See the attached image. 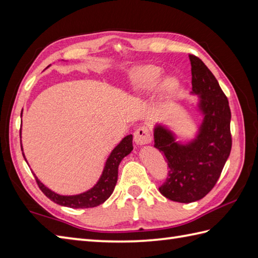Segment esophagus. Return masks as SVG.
<instances>
[{
  "mask_svg": "<svg viewBox=\"0 0 258 258\" xmlns=\"http://www.w3.org/2000/svg\"><path fill=\"white\" fill-rule=\"evenodd\" d=\"M152 138L150 134V131L145 126H142L139 130L135 131L134 133V142L138 146H144L146 144L151 143Z\"/></svg>",
  "mask_w": 258,
  "mask_h": 258,
  "instance_id": "34e87169",
  "label": "esophagus"
}]
</instances>
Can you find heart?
I'll return each mask as SVG.
<instances>
[{
  "label": "heart",
  "instance_id": "b5f03b06",
  "mask_svg": "<svg viewBox=\"0 0 258 258\" xmlns=\"http://www.w3.org/2000/svg\"><path fill=\"white\" fill-rule=\"evenodd\" d=\"M163 70L155 65H142L133 70L131 74V87L135 95H147L154 92L160 84ZM179 80L175 76H167L160 84V91L165 98H171L179 89Z\"/></svg>",
  "mask_w": 258,
  "mask_h": 258
}]
</instances>
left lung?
<instances>
[{
    "instance_id": "8db88e82",
    "label": "left lung",
    "mask_w": 258,
    "mask_h": 258,
    "mask_svg": "<svg viewBox=\"0 0 258 258\" xmlns=\"http://www.w3.org/2000/svg\"><path fill=\"white\" fill-rule=\"evenodd\" d=\"M191 95H197L196 111L202 115L193 139L177 141L169 126L156 123L154 147L166 157L169 175L160 191L166 199L191 203L208 194L223 171L232 149L231 109L215 76L202 59L189 55Z\"/></svg>"
}]
</instances>
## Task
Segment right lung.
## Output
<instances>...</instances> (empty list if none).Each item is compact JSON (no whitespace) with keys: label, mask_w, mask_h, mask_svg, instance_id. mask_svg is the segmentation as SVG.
I'll list each match as a JSON object with an SVG mask.
<instances>
[{"label":"right lung","mask_w":258,"mask_h":258,"mask_svg":"<svg viewBox=\"0 0 258 258\" xmlns=\"http://www.w3.org/2000/svg\"><path fill=\"white\" fill-rule=\"evenodd\" d=\"M21 138V132H20ZM22 153H23V157L26 161L23 146L21 143ZM133 151V135L130 134L125 136L122 141L114 147L111 154L108 155L107 160L104 165L103 172L101 174L100 178L96 182V184L87 189L83 193L75 194V195H61L57 194L55 191H53L48 187L43 184L40 179L37 178L36 175L33 173L35 176V179L37 182L38 187L41 188L43 193L45 194L46 197H48L51 201L56 203L58 205L67 206L71 208H90L95 207L103 204L109 196L112 195L113 190L115 188V185L117 182V175H118V165L122 162L125 156H127L131 152ZM27 163V161H26Z\"/></svg>","instance_id":"obj_1"}]
</instances>
